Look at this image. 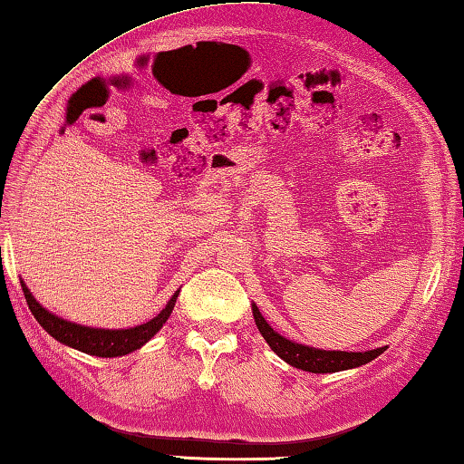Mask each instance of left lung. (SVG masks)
Masks as SVG:
<instances>
[{
  "mask_svg": "<svg viewBox=\"0 0 464 464\" xmlns=\"http://www.w3.org/2000/svg\"><path fill=\"white\" fill-rule=\"evenodd\" d=\"M254 310L256 324L259 328L261 336H264L266 343L269 344L277 357L284 359L285 363L302 369V372L310 373H336V372H347V369H355L369 363V361L377 359L387 347H379L372 351H324V349H314L308 347V344H302L296 341H290L282 336L272 326L267 324V320L261 316L259 308L256 302L251 304Z\"/></svg>",
  "mask_w": 464,
  "mask_h": 464,
  "instance_id": "obj_1",
  "label": "left lung"
}]
</instances>
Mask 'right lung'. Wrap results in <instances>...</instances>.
Here are the masks:
<instances>
[{
	"instance_id": "1",
	"label": "right lung",
	"mask_w": 464,
	"mask_h": 464,
	"mask_svg": "<svg viewBox=\"0 0 464 464\" xmlns=\"http://www.w3.org/2000/svg\"><path fill=\"white\" fill-rule=\"evenodd\" d=\"M20 284L34 318L38 320L40 326L44 328L53 339L66 344V347H72L95 357H121L144 347L151 336L166 324V320L170 318L176 298H179L180 294V290H176L174 296L168 300V304L160 310V314H156L144 324L131 328H95L71 323V320L50 313V310H46L32 296V292L28 290V285L24 284V280H20Z\"/></svg>"
}]
</instances>
